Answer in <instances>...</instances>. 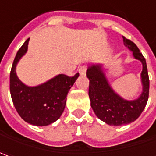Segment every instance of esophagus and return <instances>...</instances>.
Segmentation results:
<instances>
[{
    "label": "esophagus",
    "instance_id": "esophagus-1",
    "mask_svg": "<svg viewBox=\"0 0 156 156\" xmlns=\"http://www.w3.org/2000/svg\"><path fill=\"white\" fill-rule=\"evenodd\" d=\"M86 71H87V67L86 66H81V68L79 69V73L81 75H84L86 74Z\"/></svg>",
    "mask_w": 156,
    "mask_h": 156
}]
</instances>
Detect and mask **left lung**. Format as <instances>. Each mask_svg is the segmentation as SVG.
Listing matches in <instances>:
<instances>
[{
  "mask_svg": "<svg viewBox=\"0 0 156 156\" xmlns=\"http://www.w3.org/2000/svg\"><path fill=\"white\" fill-rule=\"evenodd\" d=\"M123 43L133 52L135 59L142 63L141 74L142 92L134 101L122 98L110 87L100 64L91 65L87 69V77L89 79L88 95L91 107L96 116L105 123L113 126H121L135 122L144 110L149 93V78L146 60L135 43L122 36Z\"/></svg>",
  "mask_w": 156,
  "mask_h": 156,
  "instance_id": "8db88e82",
  "label": "left lung"
}]
</instances>
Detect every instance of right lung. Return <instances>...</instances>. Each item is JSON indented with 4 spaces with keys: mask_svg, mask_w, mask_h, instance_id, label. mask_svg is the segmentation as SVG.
<instances>
[{
    "mask_svg": "<svg viewBox=\"0 0 156 156\" xmlns=\"http://www.w3.org/2000/svg\"><path fill=\"white\" fill-rule=\"evenodd\" d=\"M29 38L15 55L10 72V94L15 109L26 122L34 126H47L57 121L64 111L67 94L79 76L58 75L43 84L28 87L17 77L15 68L27 50Z\"/></svg>",
    "mask_w": 156,
    "mask_h": 156,
    "instance_id": "1",
    "label": "right lung"
}]
</instances>
